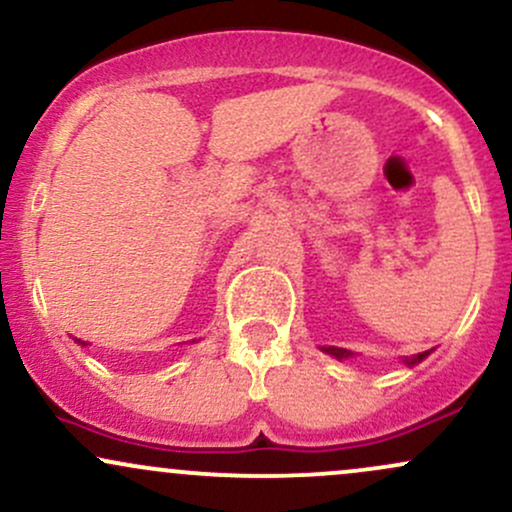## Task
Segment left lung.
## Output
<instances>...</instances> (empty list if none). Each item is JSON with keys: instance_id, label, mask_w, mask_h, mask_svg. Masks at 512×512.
Segmentation results:
<instances>
[{"instance_id": "1", "label": "left lung", "mask_w": 512, "mask_h": 512, "mask_svg": "<svg viewBox=\"0 0 512 512\" xmlns=\"http://www.w3.org/2000/svg\"><path fill=\"white\" fill-rule=\"evenodd\" d=\"M322 351H327V354H332L334 358H346V356H351L346 349H332V346H330V349H322ZM426 356H428V351H424V354H419V356H414V358H407V361H404V363H409V366H414V363L424 361Z\"/></svg>"}]
</instances>
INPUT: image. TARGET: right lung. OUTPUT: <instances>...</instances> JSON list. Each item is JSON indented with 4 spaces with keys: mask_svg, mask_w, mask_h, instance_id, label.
I'll use <instances>...</instances> for the list:
<instances>
[{
    "mask_svg": "<svg viewBox=\"0 0 512 512\" xmlns=\"http://www.w3.org/2000/svg\"><path fill=\"white\" fill-rule=\"evenodd\" d=\"M81 344H84V342H81Z\"/></svg>",
    "mask_w": 512,
    "mask_h": 512,
    "instance_id": "right-lung-1",
    "label": "right lung"
}]
</instances>
